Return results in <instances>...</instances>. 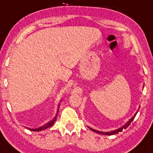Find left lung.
Returning a JSON list of instances; mask_svg holds the SVG:
<instances>
[{
  "instance_id": "obj_1",
  "label": "left lung",
  "mask_w": 153,
  "mask_h": 153,
  "mask_svg": "<svg viewBox=\"0 0 153 153\" xmlns=\"http://www.w3.org/2000/svg\"><path fill=\"white\" fill-rule=\"evenodd\" d=\"M137 112H138V111L136 112V113H135V114H134V116H133V117H131V118L130 119H129V120L128 121V122H127V123H126L125 124H124V125H123L122 127L118 128V129H115V130L110 131H101L96 130V129H92V128H91V127H88L90 129H91V130H92V131H95V132L98 133V134H103V135H112V134H117V133H119V132H120V131H122L123 130V129H127V128L128 127V126H129V124H131V122H132V121L134 120L135 116H136L137 114Z\"/></svg>"
}]
</instances>
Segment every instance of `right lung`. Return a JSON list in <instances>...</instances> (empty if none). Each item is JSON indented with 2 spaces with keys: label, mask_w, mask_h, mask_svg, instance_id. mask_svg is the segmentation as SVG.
Returning a JSON list of instances; mask_svg holds the SVG:
<instances>
[{
  "label": "right lung",
  "mask_w": 153,
  "mask_h": 153,
  "mask_svg": "<svg viewBox=\"0 0 153 153\" xmlns=\"http://www.w3.org/2000/svg\"><path fill=\"white\" fill-rule=\"evenodd\" d=\"M59 106H58V109H57V114H56V116L54 117L53 119H52V120L50 121V122H47V124H45V125L42 126V127H39L38 128H36V129H31V128H28V129H29V130L31 131H42V130H45V129H47V128L49 127H51L52 125L54 124V122H55L56 119H57V114H58V111H59ZM27 128V127H26Z\"/></svg>",
  "instance_id": "obj_1"
}]
</instances>
